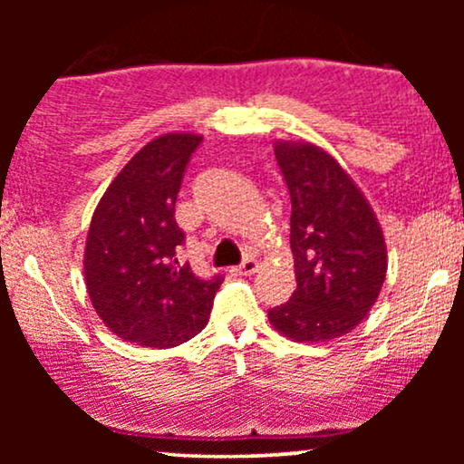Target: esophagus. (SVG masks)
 <instances>
[{"mask_svg": "<svg viewBox=\"0 0 464 464\" xmlns=\"http://www.w3.org/2000/svg\"><path fill=\"white\" fill-rule=\"evenodd\" d=\"M259 270V264H257V259H253V257H246L244 259L242 264L237 266L236 268V273H239V275H255Z\"/></svg>", "mask_w": 464, "mask_h": 464, "instance_id": "obj_1", "label": "esophagus"}]
</instances>
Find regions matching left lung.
<instances>
[{"mask_svg": "<svg viewBox=\"0 0 464 464\" xmlns=\"http://www.w3.org/2000/svg\"><path fill=\"white\" fill-rule=\"evenodd\" d=\"M275 157L292 200L296 290L268 321L295 343H327L375 305L388 268L384 231L351 174L321 146L275 141Z\"/></svg>", "mask_w": 464, "mask_h": 464, "instance_id": "left-lung-1", "label": "left lung"}]
</instances>
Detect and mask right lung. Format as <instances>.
<instances>
[{
    "label": "right lung",
    "instance_id": "add662e5",
    "mask_svg": "<svg viewBox=\"0 0 464 464\" xmlns=\"http://www.w3.org/2000/svg\"><path fill=\"white\" fill-rule=\"evenodd\" d=\"M200 141L194 132L148 141L111 180L89 225V299L111 332L140 347H179L200 334L222 285V276L205 281L177 259L185 233L174 205Z\"/></svg>",
    "mask_w": 464,
    "mask_h": 464
}]
</instances>
